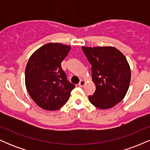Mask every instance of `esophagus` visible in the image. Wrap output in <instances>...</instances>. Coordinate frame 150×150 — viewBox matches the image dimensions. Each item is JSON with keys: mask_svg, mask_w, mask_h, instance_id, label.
<instances>
[{"mask_svg": "<svg viewBox=\"0 0 150 150\" xmlns=\"http://www.w3.org/2000/svg\"><path fill=\"white\" fill-rule=\"evenodd\" d=\"M85 84H86V81L85 80H80V82H79V86H80V87H83V86H85Z\"/></svg>", "mask_w": 150, "mask_h": 150, "instance_id": "obj_1", "label": "esophagus"}]
</instances>
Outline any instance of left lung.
Returning a JSON list of instances; mask_svg holds the SVG:
<instances>
[{
  "label": "left lung",
  "instance_id": "obj_1",
  "mask_svg": "<svg viewBox=\"0 0 150 150\" xmlns=\"http://www.w3.org/2000/svg\"><path fill=\"white\" fill-rule=\"evenodd\" d=\"M82 49L92 65L96 85L89 101L100 109L113 107L123 100L130 85L131 72L126 58L113 46H82Z\"/></svg>",
  "mask_w": 150,
  "mask_h": 150
}]
</instances>
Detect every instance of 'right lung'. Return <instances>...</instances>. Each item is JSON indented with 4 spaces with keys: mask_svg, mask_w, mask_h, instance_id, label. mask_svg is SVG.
Wrapping results in <instances>:
<instances>
[{
    "mask_svg": "<svg viewBox=\"0 0 150 150\" xmlns=\"http://www.w3.org/2000/svg\"><path fill=\"white\" fill-rule=\"evenodd\" d=\"M70 49L66 44L48 43L29 58L25 68L26 88L32 100L43 109L61 108L75 88L67 80L61 65Z\"/></svg>",
    "mask_w": 150,
    "mask_h": 150,
    "instance_id": "add662e5",
    "label": "right lung"
}]
</instances>
